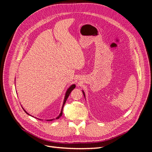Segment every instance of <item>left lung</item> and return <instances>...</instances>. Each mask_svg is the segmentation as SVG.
<instances>
[{
	"label": "left lung",
	"mask_w": 152,
	"mask_h": 152,
	"mask_svg": "<svg viewBox=\"0 0 152 152\" xmlns=\"http://www.w3.org/2000/svg\"><path fill=\"white\" fill-rule=\"evenodd\" d=\"M82 93H83V94H84V96H85V93H84V92L83 90H82Z\"/></svg>",
	"instance_id": "left-lung-1"
}]
</instances>
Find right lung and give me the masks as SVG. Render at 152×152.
<instances>
[{
	"label": "right lung",
	"instance_id": "obj_1",
	"mask_svg": "<svg viewBox=\"0 0 152 152\" xmlns=\"http://www.w3.org/2000/svg\"><path fill=\"white\" fill-rule=\"evenodd\" d=\"M75 84H72V85H71L70 87H69L68 88V89L66 90V93H65V98H64V101H63V106H62V108H61V112H60V113H59V115L56 118V119H58L59 117L62 116V115H63V108L64 105H65V103H66V101L68 97L69 96V95H70V93L72 92V91H73V89H75ZM23 110L25 112V113H26V114H28V115H30L29 113H27V112L25 111V109H23ZM30 116H31V115H30ZM39 120H41V119H39ZM53 120H54V118L49 119V120H47V121H53Z\"/></svg>",
	"mask_w": 152,
	"mask_h": 152
}]
</instances>
